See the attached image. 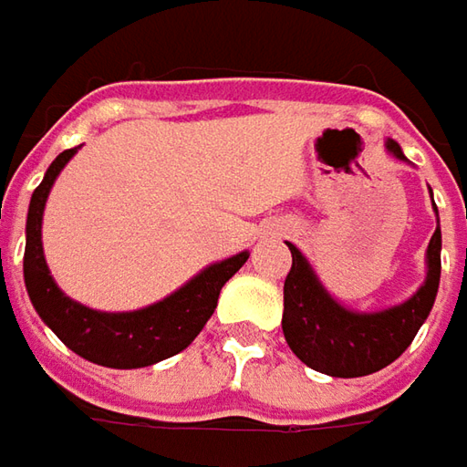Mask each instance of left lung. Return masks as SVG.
<instances>
[{
	"label": "left lung",
	"mask_w": 467,
	"mask_h": 467,
	"mask_svg": "<svg viewBox=\"0 0 467 467\" xmlns=\"http://www.w3.org/2000/svg\"><path fill=\"white\" fill-rule=\"evenodd\" d=\"M385 150L395 160H406L400 144L388 139ZM431 193V188H429ZM434 206V199H431ZM437 212V206H434ZM292 250V271L284 282L282 328L289 348L315 372L330 378H364L393 364L413 341L434 307L442 271V230L437 214V230L426 248V279L409 299L393 307L359 313L344 307L317 279L310 261L297 245Z\"/></svg>",
	"instance_id": "8db88e82"
}]
</instances>
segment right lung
<instances>
[{"instance_id":"obj_1","label":"right lung","mask_w":467,"mask_h":467,"mask_svg":"<svg viewBox=\"0 0 467 467\" xmlns=\"http://www.w3.org/2000/svg\"><path fill=\"white\" fill-rule=\"evenodd\" d=\"M79 147L64 150L48 165L41 185L33 191L25 222V289L36 313L64 344L82 359L110 369H139L175 357L191 344L217 307L222 286L248 261V250L202 268L193 279L165 299L129 313H103L67 297L54 282L43 255L41 224L48 193L58 172Z\"/></svg>"}]
</instances>
